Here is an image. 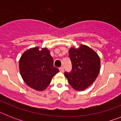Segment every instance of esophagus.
I'll list each match as a JSON object with an SVG mask.
<instances>
[{"mask_svg": "<svg viewBox=\"0 0 121 121\" xmlns=\"http://www.w3.org/2000/svg\"><path fill=\"white\" fill-rule=\"evenodd\" d=\"M59 71H60V72L61 73H64V67H60L59 68Z\"/></svg>", "mask_w": 121, "mask_h": 121, "instance_id": "obj_1", "label": "esophagus"}]
</instances>
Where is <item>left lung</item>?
Instances as JSON below:
<instances>
[{
  "mask_svg": "<svg viewBox=\"0 0 121 121\" xmlns=\"http://www.w3.org/2000/svg\"><path fill=\"white\" fill-rule=\"evenodd\" d=\"M69 57L72 64V70L65 72L70 85L77 91L87 88L95 82L100 69V57L93 49L85 45L78 48L69 50Z\"/></svg>",
  "mask_w": 121,
  "mask_h": 121,
  "instance_id": "left-lung-1",
  "label": "left lung"
}]
</instances>
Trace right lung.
Segmentation results:
<instances>
[{
    "label": "right lung",
    "instance_id": "add662e5",
    "mask_svg": "<svg viewBox=\"0 0 121 121\" xmlns=\"http://www.w3.org/2000/svg\"><path fill=\"white\" fill-rule=\"evenodd\" d=\"M19 71L27 85L37 91H43L52 78L59 72L53 65V59L47 48L36 47L26 50L19 60Z\"/></svg>",
    "mask_w": 121,
    "mask_h": 121
}]
</instances>
